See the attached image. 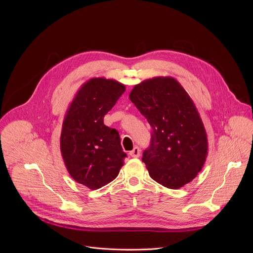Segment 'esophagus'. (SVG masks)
Returning <instances> with one entry per match:
<instances>
[{
    "instance_id": "esophagus-1",
    "label": "esophagus",
    "mask_w": 253,
    "mask_h": 253,
    "mask_svg": "<svg viewBox=\"0 0 253 253\" xmlns=\"http://www.w3.org/2000/svg\"><path fill=\"white\" fill-rule=\"evenodd\" d=\"M129 154H130V156L133 157V158H138V157L140 156V149H139V147L135 146V147L133 148V150L129 152Z\"/></svg>"
}]
</instances>
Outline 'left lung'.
Returning a JSON list of instances; mask_svg holds the SVG:
<instances>
[{
	"mask_svg": "<svg viewBox=\"0 0 253 253\" xmlns=\"http://www.w3.org/2000/svg\"><path fill=\"white\" fill-rule=\"evenodd\" d=\"M129 98L152 128L142 157L150 177L171 189L191 182L206 161L208 140L188 93L173 77H154L135 85Z\"/></svg>",
	"mask_w": 253,
	"mask_h": 253,
	"instance_id": "8db88e82",
	"label": "left lung"
}]
</instances>
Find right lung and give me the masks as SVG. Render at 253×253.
I'll return each mask as SVG.
<instances>
[{
    "label": "right lung",
    "mask_w": 253,
    "mask_h": 253,
    "mask_svg": "<svg viewBox=\"0 0 253 253\" xmlns=\"http://www.w3.org/2000/svg\"><path fill=\"white\" fill-rule=\"evenodd\" d=\"M125 89L113 79L92 78L81 86L65 114L60 137L65 166L76 182L91 190L113 181L124 165L119 133L104 124V116Z\"/></svg>",
    "instance_id": "right-lung-1"
}]
</instances>
